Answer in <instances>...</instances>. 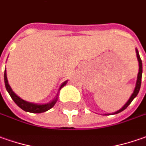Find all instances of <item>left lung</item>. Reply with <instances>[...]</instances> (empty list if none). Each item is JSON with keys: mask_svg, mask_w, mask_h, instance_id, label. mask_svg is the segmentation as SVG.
Masks as SVG:
<instances>
[{"mask_svg": "<svg viewBox=\"0 0 146 146\" xmlns=\"http://www.w3.org/2000/svg\"><path fill=\"white\" fill-rule=\"evenodd\" d=\"M136 52H137V56L138 62H139V72H138V75H137V83H136L135 89H134V91H133V94L131 95L130 98L129 99V101L125 103V105L120 110L117 111V112L115 113V114H116V113H121V111L125 110L129 106V104L131 103L132 101L137 97V94L139 93L140 88H141V76H142V62H141V57H140L139 56V53H138L137 49L136 50Z\"/></svg>", "mask_w": 146, "mask_h": 146, "instance_id": "8db88e82", "label": "left lung"}]
</instances>
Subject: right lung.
Segmentation results:
<instances>
[{
    "label": "right lung",
    "instance_id": "right-lung-1",
    "mask_svg": "<svg viewBox=\"0 0 146 146\" xmlns=\"http://www.w3.org/2000/svg\"><path fill=\"white\" fill-rule=\"evenodd\" d=\"M4 78H5V88H6L8 93L9 94L10 97L12 98V99L14 101V102L21 109H22L23 110L26 111V112H30V113H43V112H45V111L50 110L51 108L53 107V106L55 105V103L57 101V96H58V93H57V95H56V98L52 101V102L48 103V104H45V105H36V104H33V103H30V102H27L25 101H24L22 99L19 98L17 95L13 93V91L11 89L10 86L9 85L8 83V80H7V76H6V71L5 70V74H4ZM67 81H65L61 86H65L66 84Z\"/></svg>",
    "mask_w": 146,
    "mask_h": 146
}]
</instances>
